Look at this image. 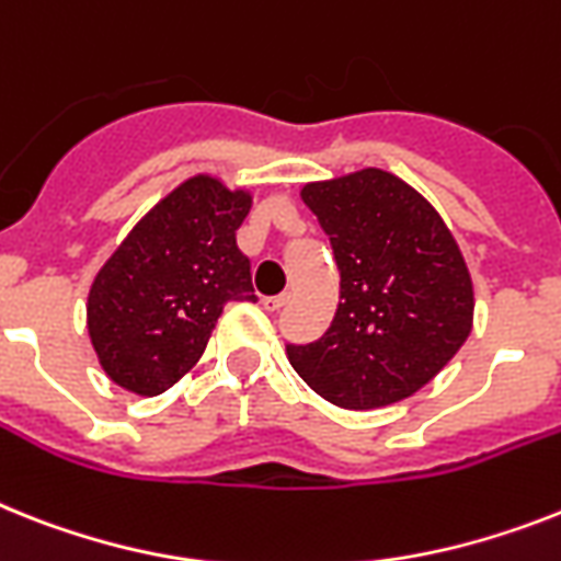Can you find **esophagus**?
<instances>
[{
    "mask_svg": "<svg viewBox=\"0 0 561 561\" xmlns=\"http://www.w3.org/2000/svg\"><path fill=\"white\" fill-rule=\"evenodd\" d=\"M289 291H284V295H275V298H266L263 300V309H266V312H280V309H286L289 307Z\"/></svg>",
    "mask_w": 561,
    "mask_h": 561,
    "instance_id": "1",
    "label": "esophagus"
}]
</instances>
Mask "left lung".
Here are the masks:
<instances>
[{
	"label": "left lung",
	"instance_id": "left-lung-1",
	"mask_svg": "<svg viewBox=\"0 0 561 561\" xmlns=\"http://www.w3.org/2000/svg\"><path fill=\"white\" fill-rule=\"evenodd\" d=\"M332 243L341 304L330 330L286 344L295 373L332 404L375 410L419 392L473 327V280L450 229L381 169L300 192Z\"/></svg>",
	"mask_w": 561,
	"mask_h": 561
}]
</instances>
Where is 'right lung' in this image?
I'll use <instances>...</instances> for the list:
<instances>
[{"instance_id":"add662e5","label":"right lung","mask_w":561,"mask_h":561,"mask_svg":"<svg viewBox=\"0 0 561 561\" xmlns=\"http://www.w3.org/2000/svg\"><path fill=\"white\" fill-rule=\"evenodd\" d=\"M252 208L197 174L157 203L88 291V335L111 381L160 396L201 360L229 300H257L234 231Z\"/></svg>"}]
</instances>
